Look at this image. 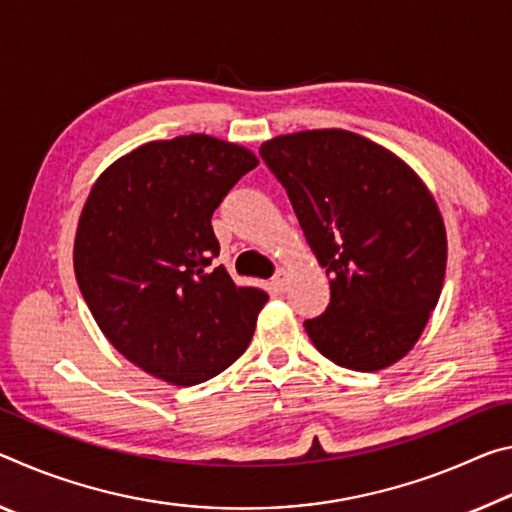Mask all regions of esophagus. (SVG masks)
<instances>
[{
	"instance_id": "obj_1",
	"label": "esophagus",
	"mask_w": 512,
	"mask_h": 512,
	"mask_svg": "<svg viewBox=\"0 0 512 512\" xmlns=\"http://www.w3.org/2000/svg\"><path fill=\"white\" fill-rule=\"evenodd\" d=\"M286 283H288V272L286 270H279L274 274V279H272V286L279 290V292H283L286 290Z\"/></svg>"
}]
</instances>
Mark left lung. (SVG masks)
<instances>
[{
  "instance_id": "obj_1",
  "label": "left lung",
  "mask_w": 512,
  "mask_h": 512,
  "mask_svg": "<svg viewBox=\"0 0 512 512\" xmlns=\"http://www.w3.org/2000/svg\"><path fill=\"white\" fill-rule=\"evenodd\" d=\"M326 276L331 304L306 320L335 365L376 372L404 358L438 304L447 231L429 188L397 154L345 129L261 145Z\"/></svg>"
}]
</instances>
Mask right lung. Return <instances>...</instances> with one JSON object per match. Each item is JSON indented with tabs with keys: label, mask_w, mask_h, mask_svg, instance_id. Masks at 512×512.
Here are the masks:
<instances>
[{
	"label": "right lung",
	"mask_w": 512,
	"mask_h": 512,
	"mask_svg": "<svg viewBox=\"0 0 512 512\" xmlns=\"http://www.w3.org/2000/svg\"><path fill=\"white\" fill-rule=\"evenodd\" d=\"M258 158L192 133L154 140L99 174L74 238V274L108 342L172 385L213 379L245 354L267 301L213 267L211 217Z\"/></svg>",
	"instance_id": "obj_1"
}]
</instances>
